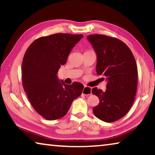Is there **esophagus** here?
Returning <instances> with one entry per match:
<instances>
[{"label":"esophagus","instance_id":"obj_1","mask_svg":"<svg viewBox=\"0 0 155 155\" xmlns=\"http://www.w3.org/2000/svg\"><path fill=\"white\" fill-rule=\"evenodd\" d=\"M83 94L84 95H90L91 94V89L90 87H87V86L85 85L84 86L83 90Z\"/></svg>","mask_w":155,"mask_h":155}]
</instances>
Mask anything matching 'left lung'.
I'll list each match as a JSON object with an SVG mask.
<instances>
[{"label":"left lung","mask_w":155,"mask_h":155,"mask_svg":"<svg viewBox=\"0 0 155 155\" xmlns=\"http://www.w3.org/2000/svg\"><path fill=\"white\" fill-rule=\"evenodd\" d=\"M97 54L96 72L107 81V90L94 87L98 97L93 108L94 115L102 121L113 122L124 116L135 101L137 87V66L132 52L118 39L101 34L87 36Z\"/></svg>","instance_id":"8db88e82"}]
</instances>
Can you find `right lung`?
<instances>
[{
  "instance_id": "obj_1",
  "label": "right lung",
  "mask_w": 155,
  "mask_h": 155,
  "mask_svg": "<svg viewBox=\"0 0 155 155\" xmlns=\"http://www.w3.org/2000/svg\"><path fill=\"white\" fill-rule=\"evenodd\" d=\"M83 35L56 33L37 39L28 46L22 60V81L33 109L48 120L61 118L72 101L82 94L78 82L66 85L57 74Z\"/></svg>"
}]
</instances>
